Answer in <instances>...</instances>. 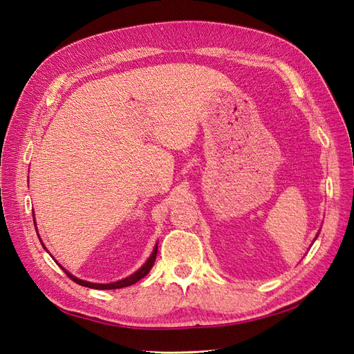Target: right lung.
<instances>
[{
  "mask_svg": "<svg viewBox=\"0 0 354 354\" xmlns=\"http://www.w3.org/2000/svg\"><path fill=\"white\" fill-rule=\"evenodd\" d=\"M156 254H158V245L155 246L152 255L149 257V260L143 264V267H140V269H138L136 273H133L131 276H128V277H125V279L113 282V283H91V282H87V281H81V279H78V277H75L69 272H66L65 269H63V267H62V269H63V272L66 273L69 279H72L75 283H78L81 286H87V288H93V289H118V288H125V286H130V285L136 283L137 281H140L142 277H145L149 272H151L152 266L155 264V260H156Z\"/></svg>",
  "mask_w": 354,
  "mask_h": 354,
  "instance_id": "right-lung-1",
  "label": "right lung"
}]
</instances>
